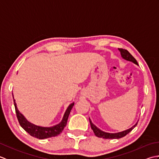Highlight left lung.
<instances>
[{"label": "left lung", "instance_id": "1", "mask_svg": "<svg viewBox=\"0 0 159 159\" xmlns=\"http://www.w3.org/2000/svg\"><path fill=\"white\" fill-rule=\"evenodd\" d=\"M118 50H119V51L121 54V57H122V59L128 61H130L132 63L136 64V65H138V63L136 61V59L130 55V53L128 52V50L122 49V48H118ZM89 122L91 124V127H92V129L93 130L94 134H95V135L97 136L98 137L104 138V139H120V138L123 137L125 135H126L128 133H129L130 132L137 126V124L138 123V121H137L135 123V124H134L133 126L130 127V128H128V129H127V130H125L121 131V132H118V133H107V132L101 130L100 128H98L96 125H94L92 123V120H91L89 117Z\"/></svg>", "mask_w": 159, "mask_h": 159}]
</instances>
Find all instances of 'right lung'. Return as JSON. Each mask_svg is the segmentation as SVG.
Masks as SVG:
<instances>
[{"mask_svg":"<svg viewBox=\"0 0 159 159\" xmlns=\"http://www.w3.org/2000/svg\"><path fill=\"white\" fill-rule=\"evenodd\" d=\"M12 96L13 102H14L17 118H18L20 125L21 126L23 129H25V131L27 132L30 135H31L32 137H34L35 138H38V139H47V138L49 137H55L61 133L64 127L66 126L67 121V119H68L70 111L74 105V102H72L67 107L65 113H64L61 121L59 124L54 125V126H41L30 122V121L26 120V118L20 112L18 107H17L16 100L14 99V98H13V93Z\"/></svg>","mask_w":159,"mask_h":159,"instance_id":"right-lung-1","label":"right lung"}]
</instances>
